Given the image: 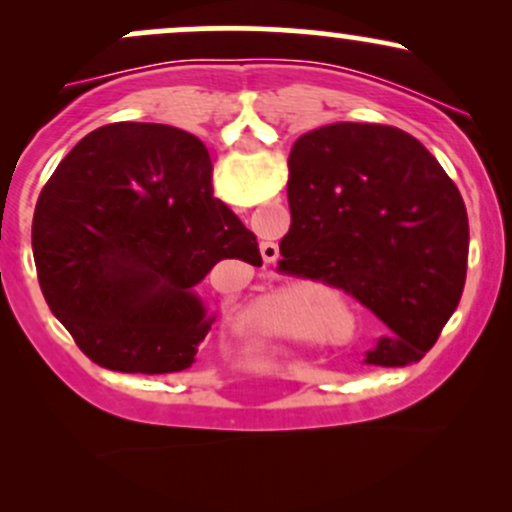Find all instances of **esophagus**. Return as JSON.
Masks as SVG:
<instances>
[{"label":"esophagus","instance_id":"obj_1","mask_svg":"<svg viewBox=\"0 0 512 512\" xmlns=\"http://www.w3.org/2000/svg\"><path fill=\"white\" fill-rule=\"evenodd\" d=\"M260 252H262V260L267 264L276 262V257H279V245H276V243H262Z\"/></svg>","mask_w":512,"mask_h":512}]
</instances>
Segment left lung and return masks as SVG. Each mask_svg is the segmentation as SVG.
<instances>
[{
	"mask_svg": "<svg viewBox=\"0 0 512 512\" xmlns=\"http://www.w3.org/2000/svg\"><path fill=\"white\" fill-rule=\"evenodd\" d=\"M291 228L276 272L322 281L378 317L370 366L421 361L462 298L469 221L460 190L397 127L334 122L289 156Z\"/></svg>",
	"mask_w": 512,
	"mask_h": 512,
	"instance_id": "1",
	"label": "left lung"
}]
</instances>
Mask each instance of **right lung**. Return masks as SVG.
I'll use <instances>...</instances> for the list:
<instances>
[{
	"label": "right lung",
	"mask_w": 512,
	"mask_h": 512,
	"mask_svg": "<svg viewBox=\"0 0 512 512\" xmlns=\"http://www.w3.org/2000/svg\"><path fill=\"white\" fill-rule=\"evenodd\" d=\"M33 257L79 349L146 375L195 363L214 322L195 286L216 262L262 264L255 233L214 197L207 146L154 122L93 129L62 158L35 204Z\"/></svg>",
	"instance_id": "right-lung-1"
}]
</instances>
